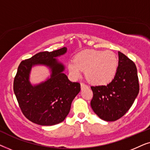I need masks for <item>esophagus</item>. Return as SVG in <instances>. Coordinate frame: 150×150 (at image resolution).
Wrapping results in <instances>:
<instances>
[{
  "instance_id": "obj_1",
  "label": "esophagus",
  "mask_w": 150,
  "mask_h": 150,
  "mask_svg": "<svg viewBox=\"0 0 150 150\" xmlns=\"http://www.w3.org/2000/svg\"><path fill=\"white\" fill-rule=\"evenodd\" d=\"M81 89H84V88L88 87V86H87V85H85V84L83 83H81Z\"/></svg>"
}]
</instances>
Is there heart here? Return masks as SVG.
<instances>
[{
    "instance_id": "b5f03b06",
    "label": "heart",
    "mask_w": 150,
    "mask_h": 150,
    "mask_svg": "<svg viewBox=\"0 0 150 150\" xmlns=\"http://www.w3.org/2000/svg\"><path fill=\"white\" fill-rule=\"evenodd\" d=\"M119 61L117 55L110 50H85L78 53L74 61H69L68 69L73 77L79 78L83 71L92 83L106 85L115 77Z\"/></svg>"
}]
</instances>
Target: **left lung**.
I'll return each mask as SVG.
<instances>
[{
  "label": "left lung",
  "instance_id": "1",
  "mask_svg": "<svg viewBox=\"0 0 150 150\" xmlns=\"http://www.w3.org/2000/svg\"><path fill=\"white\" fill-rule=\"evenodd\" d=\"M119 65L115 77L107 85L91 86V106L100 119L114 122L126 113L139 91V78L134 63L118 52Z\"/></svg>",
  "mask_w": 150,
  "mask_h": 150
}]
</instances>
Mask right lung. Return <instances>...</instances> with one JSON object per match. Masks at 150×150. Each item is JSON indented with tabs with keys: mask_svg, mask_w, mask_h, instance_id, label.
I'll return each mask as SVG.
<instances>
[{
	"mask_svg": "<svg viewBox=\"0 0 150 150\" xmlns=\"http://www.w3.org/2000/svg\"><path fill=\"white\" fill-rule=\"evenodd\" d=\"M67 48L52 52H40L19 65L13 81V91L22 113L28 120L41 126L63 122L68 115L73 100L81 91L79 83L69 81L63 73L64 65L55 57L64 54ZM44 64L51 69L46 81L33 86L29 74L33 65Z\"/></svg>",
	"mask_w": 150,
	"mask_h": 150,
	"instance_id": "right-lung-1",
	"label": "right lung"
}]
</instances>
